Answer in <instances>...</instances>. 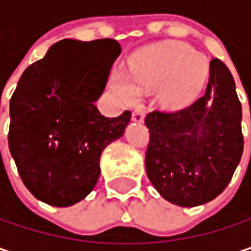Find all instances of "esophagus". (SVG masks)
I'll list each match as a JSON object with an SVG mask.
<instances>
[{"label":"esophagus","instance_id":"34e87169","mask_svg":"<svg viewBox=\"0 0 251 251\" xmlns=\"http://www.w3.org/2000/svg\"><path fill=\"white\" fill-rule=\"evenodd\" d=\"M144 119H145L144 112H141V110H135V112L132 113V122H135V124H142V122H144Z\"/></svg>","mask_w":251,"mask_h":251}]
</instances>
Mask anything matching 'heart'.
<instances>
[{"label": "heart", "instance_id": "obj_1", "mask_svg": "<svg viewBox=\"0 0 251 251\" xmlns=\"http://www.w3.org/2000/svg\"><path fill=\"white\" fill-rule=\"evenodd\" d=\"M210 75V63L182 43H162L138 51L129 63V76L118 72L115 92L125 100H138L139 92L158 90V100L170 110L191 106L201 95Z\"/></svg>", "mask_w": 251, "mask_h": 251}]
</instances>
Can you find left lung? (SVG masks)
Masks as SVG:
<instances>
[{
  "label": "left lung",
  "mask_w": 251,
  "mask_h": 251,
  "mask_svg": "<svg viewBox=\"0 0 251 251\" xmlns=\"http://www.w3.org/2000/svg\"><path fill=\"white\" fill-rule=\"evenodd\" d=\"M145 125L151 135L147 174L162 198L179 207H197L226 190L244 142L241 103L223 61L211 60L202 98L178 112L148 113Z\"/></svg>",
  "instance_id": "1"
}]
</instances>
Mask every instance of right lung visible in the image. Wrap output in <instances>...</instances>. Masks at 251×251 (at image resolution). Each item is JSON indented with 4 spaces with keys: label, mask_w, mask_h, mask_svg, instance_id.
<instances>
[{
    "label": "right lung",
    "mask_w": 251,
    "mask_h": 251,
    "mask_svg": "<svg viewBox=\"0 0 251 251\" xmlns=\"http://www.w3.org/2000/svg\"><path fill=\"white\" fill-rule=\"evenodd\" d=\"M122 49L116 40H63L25 69L10 100L8 147L37 200L70 207L100 175V155L124 136L130 112L106 118L96 102Z\"/></svg>",
    "instance_id": "1"
}]
</instances>
